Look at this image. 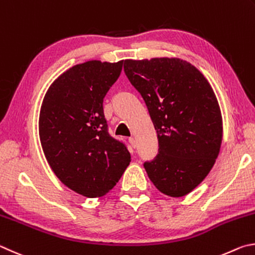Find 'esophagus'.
<instances>
[{"label":"esophagus","instance_id":"esophagus-1","mask_svg":"<svg viewBox=\"0 0 255 255\" xmlns=\"http://www.w3.org/2000/svg\"><path fill=\"white\" fill-rule=\"evenodd\" d=\"M128 142H130V144L132 145V148H135L136 142H135V139H134V137H128Z\"/></svg>","mask_w":255,"mask_h":255}]
</instances>
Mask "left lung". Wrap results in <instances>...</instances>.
Returning a JSON list of instances; mask_svg holds the SVG:
<instances>
[{
	"label": "left lung",
	"instance_id": "obj_1",
	"mask_svg": "<svg viewBox=\"0 0 255 255\" xmlns=\"http://www.w3.org/2000/svg\"><path fill=\"white\" fill-rule=\"evenodd\" d=\"M124 73L157 130V157L143 163L150 180L171 197L189 194L206 178L221 149L222 115L211 85L178 58L128 59Z\"/></svg>",
	"mask_w": 255,
	"mask_h": 255
}]
</instances>
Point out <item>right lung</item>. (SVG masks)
I'll list each match as a JSON object with an SVG mask.
<instances>
[{
    "mask_svg": "<svg viewBox=\"0 0 255 255\" xmlns=\"http://www.w3.org/2000/svg\"><path fill=\"white\" fill-rule=\"evenodd\" d=\"M122 65L91 60L71 67L49 87L40 111V141L52 171L89 198L109 193L131 161L127 144L109 133L103 110Z\"/></svg>",
    "mask_w": 255,
    "mask_h": 255,
    "instance_id": "right-lung-1",
    "label": "right lung"
}]
</instances>
